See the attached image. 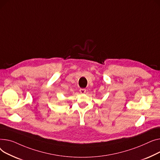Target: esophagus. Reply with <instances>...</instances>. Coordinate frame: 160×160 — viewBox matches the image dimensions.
Returning a JSON list of instances; mask_svg holds the SVG:
<instances>
[{"mask_svg": "<svg viewBox=\"0 0 160 160\" xmlns=\"http://www.w3.org/2000/svg\"><path fill=\"white\" fill-rule=\"evenodd\" d=\"M79 92L81 93H84L86 92V89L85 88H80Z\"/></svg>", "mask_w": 160, "mask_h": 160, "instance_id": "34e87169", "label": "esophagus"}]
</instances>
